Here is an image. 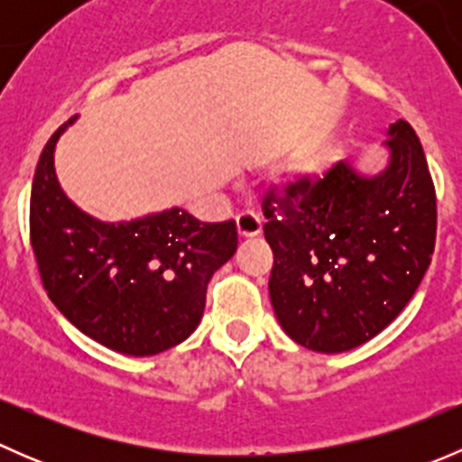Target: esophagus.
<instances>
[{
  "label": "esophagus",
  "mask_w": 462,
  "mask_h": 462,
  "mask_svg": "<svg viewBox=\"0 0 462 462\" xmlns=\"http://www.w3.org/2000/svg\"><path fill=\"white\" fill-rule=\"evenodd\" d=\"M236 232H239V239H253L261 232V218L254 212H241L236 217Z\"/></svg>",
  "instance_id": "obj_1"
}]
</instances>
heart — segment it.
<instances>
[{
    "instance_id": "heart-1",
    "label": "heart",
    "mask_w": 462,
    "mask_h": 462,
    "mask_svg": "<svg viewBox=\"0 0 462 462\" xmlns=\"http://www.w3.org/2000/svg\"><path fill=\"white\" fill-rule=\"evenodd\" d=\"M328 162H330V161H328ZM328 162H324V165H319V167H318V170H315V174H313V176H315V179H319V176H321V174H324V170H326V165H328Z\"/></svg>"
}]
</instances>
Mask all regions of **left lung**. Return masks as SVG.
Returning <instances> with one entry per match:
<instances>
[{
  "label": "left lung",
  "mask_w": 462,
  "mask_h": 462,
  "mask_svg": "<svg viewBox=\"0 0 462 462\" xmlns=\"http://www.w3.org/2000/svg\"><path fill=\"white\" fill-rule=\"evenodd\" d=\"M384 152L375 174L339 161L318 183L263 199L270 301L283 333L310 351L344 353L375 337L431 263L436 192L411 125H391Z\"/></svg>",
  "instance_id": "1"
}]
</instances>
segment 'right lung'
<instances>
[{
  "instance_id": "add662e5",
  "label": "right lung",
  "mask_w": 462,
  "mask_h": 462,
  "mask_svg": "<svg viewBox=\"0 0 462 462\" xmlns=\"http://www.w3.org/2000/svg\"><path fill=\"white\" fill-rule=\"evenodd\" d=\"M42 149L31 189V245L49 300L80 333L134 357L158 356L201 324L212 274L236 253L235 221L201 223L183 208L100 221L64 194L55 147Z\"/></svg>"
}]
</instances>
